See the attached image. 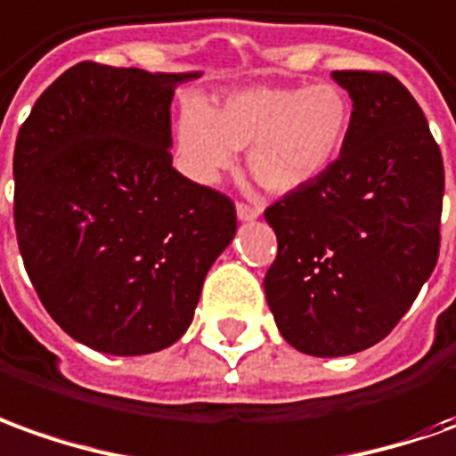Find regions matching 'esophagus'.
<instances>
[{
	"label": "esophagus",
	"instance_id": "obj_1",
	"mask_svg": "<svg viewBox=\"0 0 456 456\" xmlns=\"http://www.w3.org/2000/svg\"><path fill=\"white\" fill-rule=\"evenodd\" d=\"M235 210H238V218L240 221H256L260 216V206H250V203H243V200L235 206Z\"/></svg>",
	"mask_w": 456,
	"mask_h": 456
}]
</instances>
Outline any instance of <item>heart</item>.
Here are the masks:
<instances>
[{
    "instance_id": "heart-1",
    "label": "heart",
    "mask_w": 456,
    "mask_h": 456,
    "mask_svg": "<svg viewBox=\"0 0 456 456\" xmlns=\"http://www.w3.org/2000/svg\"><path fill=\"white\" fill-rule=\"evenodd\" d=\"M353 128V103L332 84L253 86L213 106L191 103L178 118V151L200 181L225 171L248 149V171L270 193L313 186L340 159Z\"/></svg>"
}]
</instances>
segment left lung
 Here are the masks:
<instances>
[{"instance_id": "8db88e82", "label": "left lung", "mask_w": 456, "mask_h": 456, "mask_svg": "<svg viewBox=\"0 0 456 456\" xmlns=\"http://www.w3.org/2000/svg\"><path fill=\"white\" fill-rule=\"evenodd\" d=\"M353 99L340 159L265 208L278 256L265 297L295 350L340 357L387 338L432 275L442 153L412 94L385 71H332Z\"/></svg>"}]
</instances>
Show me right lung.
Masks as SVG:
<instances>
[{
  "mask_svg": "<svg viewBox=\"0 0 456 456\" xmlns=\"http://www.w3.org/2000/svg\"><path fill=\"white\" fill-rule=\"evenodd\" d=\"M196 77L81 61L19 128L24 268L56 325L99 353L174 345L233 240V200L171 166L174 89Z\"/></svg>",
  "mask_w": 456,
  "mask_h": 456,
  "instance_id": "add662e5",
  "label": "right lung"
}]
</instances>
